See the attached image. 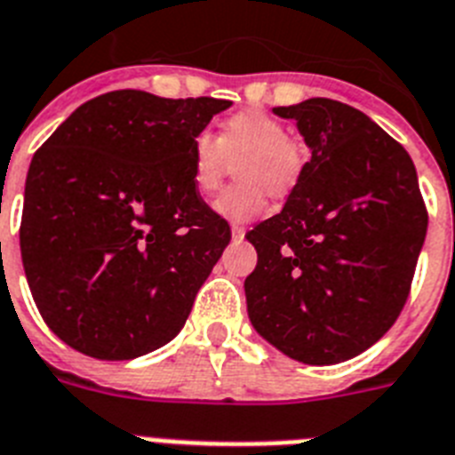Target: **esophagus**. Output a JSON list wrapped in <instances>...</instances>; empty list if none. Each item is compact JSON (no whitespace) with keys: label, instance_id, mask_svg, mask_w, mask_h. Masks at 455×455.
Segmentation results:
<instances>
[{"label":"esophagus","instance_id":"34e87169","mask_svg":"<svg viewBox=\"0 0 455 455\" xmlns=\"http://www.w3.org/2000/svg\"><path fill=\"white\" fill-rule=\"evenodd\" d=\"M245 231L247 228L243 227V224H231V235H234L235 243H240V240L245 238Z\"/></svg>","mask_w":455,"mask_h":455}]
</instances>
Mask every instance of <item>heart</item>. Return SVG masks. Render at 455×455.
Wrapping results in <instances>:
<instances>
[{
  "instance_id": "1",
  "label": "heart",
  "mask_w": 455,
  "mask_h": 455,
  "mask_svg": "<svg viewBox=\"0 0 455 455\" xmlns=\"http://www.w3.org/2000/svg\"><path fill=\"white\" fill-rule=\"evenodd\" d=\"M238 161L235 175L243 182L228 187L217 198L215 208L228 220L247 221L266 210L268 192L282 198L300 185L307 152L300 140L289 136L284 122L263 110H243L221 122L217 136L198 132L192 139L196 192L215 194Z\"/></svg>"
}]
</instances>
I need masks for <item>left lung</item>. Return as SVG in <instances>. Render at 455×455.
Here are the masks:
<instances>
[{"mask_svg": "<svg viewBox=\"0 0 455 455\" xmlns=\"http://www.w3.org/2000/svg\"><path fill=\"white\" fill-rule=\"evenodd\" d=\"M275 113L299 122L312 159L282 212L247 231V315L286 356L339 363L403 312L428 210L411 156L361 110L319 97Z\"/></svg>", "mask_w": 455, "mask_h": 455, "instance_id": "obj_1", "label": "left lung"}]
</instances>
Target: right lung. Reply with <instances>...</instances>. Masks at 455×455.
<instances>
[{
	"mask_svg": "<svg viewBox=\"0 0 455 455\" xmlns=\"http://www.w3.org/2000/svg\"><path fill=\"white\" fill-rule=\"evenodd\" d=\"M228 106L108 92L34 152L22 266L44 322L68 347L129 361L180 333L231 240L192 182V139Z\"/></svg>",
	"mask_w": 455,
	"mask_h": 455,
	"instance_id": "right-lung-1",
	"label": "right lung"
}]
</instances>
